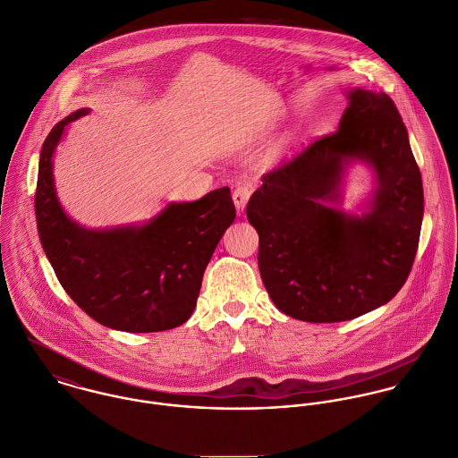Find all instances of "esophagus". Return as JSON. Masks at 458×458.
I'll use <instances>...</instances> for the list:
<instances>
[{"label": "esophagus", "mask_w": 458, "mask_h": 458, "mask_svg": "<svg viewBox=\"0 0 458 458\" xmlns=\"http://www.w3.org/2000/svg\"><path fill=\"white\" fill-rule=\"evenodd\" d=\"M251 187L248 183H242V185H237L235 191H233V203H235V208H237V214H242L244 208H246V203L248 199L251 198Z\"/></svg>", "instance_id": "esophagus-1"}]
</instances>
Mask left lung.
Masks as SVG:
<instances>
[{
    "mask_svg": "<svg viewBox=\"0 0 458 458\" xmlns=\"http://www.w3.org/2000/svg\"><path fill=\"white\" fill-rule=\"evenodd\" d=\"M338 131L262 177L248 201L259 269L279 311L304 322H344L391 301L418 251L421 174L394 102L354 89ZM352 160L376 174L361 216L334 205Z\"/></svg>",
    "mask_w": 458,
    "mask_h": 458,
    "instance_id": "8db88e82",
    "label": "left lung"
}]
</instances>
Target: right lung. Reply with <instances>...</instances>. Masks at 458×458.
<instances>
[{
	"label": "right lung",
	"instance_id": "right-lung-1",
	"mask_svg": "<svg viewBox=\"0 0 458 458\" xmlns=\"http://www.w3.org/2000/svg\"><path fill=\"white\" fill-rule=\"evenodd\" d=\"M89 111L78 109L58 122L42 145L35 192L40 244L65 292L98 324L125 333L179 327L191 317L207 264L235 219L230 189L168 203L145 225L81 226L58 201L53 154L65 127Z\"/></svg>",
	"mask_w": 458,
	"mask_h": 458
}]
</instances>
